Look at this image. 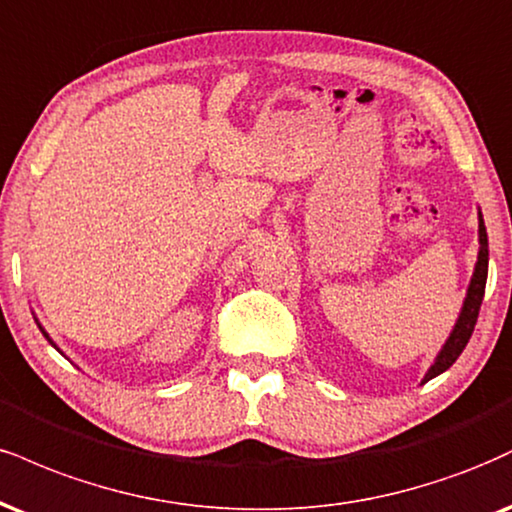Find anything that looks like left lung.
<instances>
[{
    "label": "left lung",
    "instance_id": "left-lung-1",
    "mask_svg": "<svg viewBox=\"0 0 512 512\" xmlns=\"http://www.w3.org/2000/svg\"><path fill=\"white\" fill-rule=\"evenodd\" d=\"M486 272H489V240H486V229H484V221L479 217V257H477V267H474V276L470 283V291H467L463 312H460L458 324H455L451 338L446 341V346L436 357V362L432 365V369L427 372L424 381L434 379L436 374L446 372L448 367L458 360L460 353H463L467 341H470L474 324H477L479 317V307H482L484 300V288H486Z\"/></svg>",
    "mask_w": 512,
    "mask_h": 512
}]
</instances>
